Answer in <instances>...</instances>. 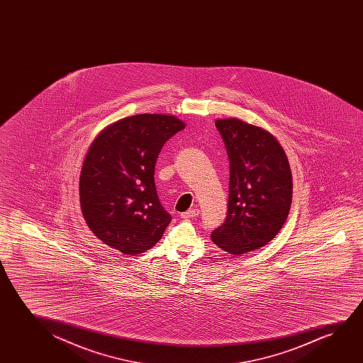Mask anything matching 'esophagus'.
<instances>
[{"mask_svg":"<svg viewBox=\"0 0 363 363\" xmlns=\"http://www.w3.org/2000/svg\"><path fill=\"white\" fill-rule=\"evenodd\" d=\"M199 214V208H192L189 209L187 212H184V213L181 214V217L182 218H192V217H197Z\"/></svg>","mask_w":363,"mask_h":363,"instance_id":"34e87169","label":"esophagus"}]
</instances>
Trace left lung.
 I'll list each match as a JSON object with an SVG mask.
<instances>
[{
  "label": "left lung",
  "instance_id": "obj_1",
  "mask_svg": "<svg viewBox=\"0 0 363 363\" xmlns=\"http://www.w3.org/2000/svg\"><path fill=\"white\" fill-rule=\"evenodd\" d=\"M216 128L229 159L228 209L211 237L234 255L262 248L288 218L293 179L288 157L273 135L239 119H219Z\"/></svg>",
  "mask_w": 363,
  "mask_h": 363
}]
</instances>
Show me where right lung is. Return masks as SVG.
<instances>
[{
  "instance_id": "add662e5",
  "label": "right lung",
  "mask_w": 363,
  "mask_h": 363,
  "mask_svg": "<svg viewBox=\"0 0 363 363\" xmlns=\"http://www.w3.org/2000/svg\"><path fill=\"white\" fill-rule=\"evenodd\" d=\"M184 129L172 115H134L90 145L80 172V207L91 232L111 248L135 255L162 237L172 217L160 202L155 164L164 143Z\"/></svg>"
}]
</instances>
